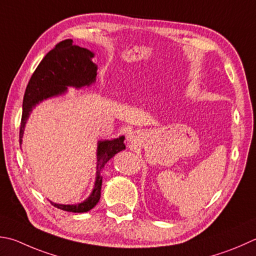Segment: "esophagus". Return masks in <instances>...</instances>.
Instances as JSON below:
<instances>
[{
    "instance_id": "1",
    "label": "esophagus",
    "mask_w": 256,
    "mask_h": 256,
    "mask_svg": "<svg viewBox=\"0 0 256 256\" xmlns=\"http://www.w3.org/2000/svg\"><path fill=\"white\" fill-rule=\"evenodd\" d=\"M128 140L131 142H134L135 140H136V135H135V133L134 132H130V134H128Z\"/></svg>"
}]
</instances>
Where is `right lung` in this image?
<instances>
[{
    "label": "right lung",
    "instance_id": "obj_1",
    "mask_svg": "<svg viewBox=\"0 0 256 256\" xmlns=\"http://www.w3.org/2000/svg\"><path fill=\"white\" fill-rule=\"evenodd\" d=\"M94 54L84 48L73 45L72 40L58 42L50 51L30 78L23 98V113L20 126V144L22 142L24 126L30 112L38 102L66 91V86L81 88L90 85L96 78V65L91 58ZM124 136L112 141L98 142V172L94 190L86 201L75 205L52 203L62 211L84 213L93 208L100 201L102 186L101 172L110 158L120 151L125 150Z\"/></svg>",
    "mask_w": 256,
    "mask_h": 256
}]
</instances>
